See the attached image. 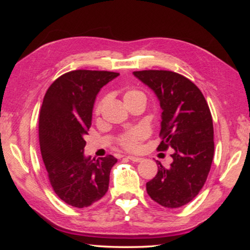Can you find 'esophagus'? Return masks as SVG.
I'll list each match as a JSON object with an SVG mask.
<instances>
[{"label":"esophagus","mask_w":250,"mask_h":250,"mask_svg":"<svg viewBox=\"0 0 250 250\" xmlns=\"http://www.w3.org/2000/svg\"><path fill=\"white\" fill-rule=\"evenodd\" d=\"M130 161H132V162H141L143 160L142 158H139V156H132V155H128L126 156Z\"/></svg>","instance_id":"esophagus-1"}]
</instances>
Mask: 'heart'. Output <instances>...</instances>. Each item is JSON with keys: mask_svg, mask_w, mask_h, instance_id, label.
<instances>
[{"mask_svg": "<svg viewBox=\"0 0 250 250\" xmlns=\"http://www.w3.org/2000/svg\"><path fill=\"white\" fill-rule=\"evenodd\" d=\"M122 100H124L126 107H129L130 104H134L135 101L146 100V97L142 91L138 89H128L124 92V95H122ZM104 101L105 98H101L96 103L94 108V113L96 116H99L101 113ZM143 139H145V132H143L141 129H131L125 131L124 133H121L117 139V143L118 146L126 151H135L138 150L139 146H140V142Z\"/></svg>", "mask_w": 250, "mask_h": 250, "instance_id": "heart-1", "label": "heart"}]
</instances>
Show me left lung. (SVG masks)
Instances as JSON below:
<instances>
[{
  "label": "left lung",
  "mask_w": 250,
  "mask_h": 250,
  "mask_svg": "<svg viewBox=\"0 0 250 250\" xmlns=\"http://www.w3.org/2000/svg\"><path fill=\"white\" fill-rule=\"evenodd\" d=\"M147 84L162 108L158 151L172 150L168 167L158 173L146 192L158 204L177 208L196 197L204 186L214 158V128L207 101L195 83L170 70L133 71Z\"/></svg>",
  "instance_id": "1"
}]
</instances>
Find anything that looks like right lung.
I'll use <instances>...</instances> for the list:
<instances>
[{"mask_svg": "<svg viewBox=\"0 0 250 250\" xmlns=\"http://www.w3.org/2000/svg\"><path fill=\"white\" fill-rule=\"evenodd\" d=\"M119 73L77 69L50 84L40 111L39 139L49 183L66 204L83 208L104 196L112 155L84 158V134L91 125L92 107L100 88Z\"/></svg>", "mask_w": 250, "mask_h": 250, "instance_id": "1", "label": "right lung"}]
</instances>
